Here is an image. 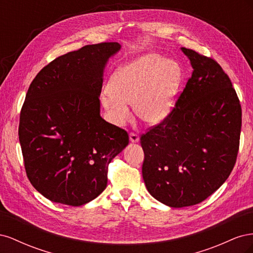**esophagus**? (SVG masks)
<instances>
[{
  "label": "esophagus",
  "mask_w": 253,
  "mask_h": 253,
  "mask_svg": "<svg viewBox=\"0 0 253 253\" xmlns=\"http://www.w3.org/2000/svg\"><path fill=\"white\" fill-rule=\"evenodd\" d=\"M129 141H131L132 143H136L139 141V136L137 134H134V133H131L129 134Z\"/></svg>",
  "instance_id": "esophagus-1"
}]
</instances>
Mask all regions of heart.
Here are the masks:
<instances>
[{"label": "heart", "mask_w": 253, "mask_h": 253, "mask_svg": "<svg viewBox=\"0 0 253 253\" xmlns=\"http://www.w3.org/2000/svg\"><path fill=\"white\" fill-rule=\"evenodd\" d=\"M181 79V67L176 61L147 53L113 74L101 102L115 126H124L131 120L127 104L143 122L155 126L171 114Z\"/></svg>", "instance_id": "b5f03b06"}]
</instances>
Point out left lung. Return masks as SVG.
Masks as SVG:
<instances>
[{"instance_id":"left-lung-1","label":"left lung","mask_w":253,"mask_h":253,"mask_svg":"<svg viewBox=\"0 0 253 253\" xmlns=\"http://www.w3.org/2000/svg\"><path fill=\"white\" fill-rule=\"evenodd\" d=\"M180 49L192 76L169 116L140 138L145 187L172 208L200 204L223 185L235 165L242 127L240 100L223 68Z\"/></svg>"}]
</instances>
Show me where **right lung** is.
I'll list each match as a JSON object with an SVG mask.
<instances>
[{
  "mask_svg": "<svg viewBox=\"0 0 253 253\" xmlns=\"http://www.w3.org/2000/svg\"><path fill=\"white\" fill-rule=\"evenodd\" d=\"M116 42L86 45L55 59L36 76L20 115L19 139L28 178L47 200L93 201L106 188L108 167L127 133L100 115L104 68Z\"/></svg>",
  "mask_w": 253,
  "mask_h": 253,
  "instance_id": "add662e5",
  "label": "right lung"
}]
</instances>
